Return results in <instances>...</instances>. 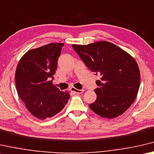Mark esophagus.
Instances as JSON below:
<instances>
[{
    "label": "esophagus",
    "mask_w": 154,
    "mask_h": 154,
    "mask_svg": "<svg viewBox=\"0 0 154 154\" xmlns=\"http://www.w3.org/2000/svg\"><path fill=\"white\" fill-rule=\"evenodd\" d=\"M70 89H71L72 91L74 92V94H82V93L84 91V90H83V89H75V88H74V87H72Z\"/></svg>",
    "instance_id": "esophagus-1"
}]
</instances>
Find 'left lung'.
Instances as JSON below:
<instances>
[{"instance_id":"obj_1","label":"left lung","mask_w":154,"mask_h":154,"mask_svg":"<svg viewBox=\"0 0 154 154\" xmlns=\"http://www.w3.org/2000/svg\"><path fill=\"white\" fill-rule=\"evenodd\" d=\"M73 48L87 67L100 75L94 90L97 99L89 107L103 118L122 115L134 102L140 74L135 59L112 43L100 41L87 45L73 44Z\"/></svg>"}]
</instances>
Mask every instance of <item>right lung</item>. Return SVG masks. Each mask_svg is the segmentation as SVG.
<instances>
[{
	"mask_svg": "<svg viewBox=\"0 0 154 154\" xmlns=\"http://www.w3.org/2000/svg\"><path fill=\"white\" fill-rule=\"evenodd\" d=\"M63 43H52L27 51L19 60L15 74L17 94L27 110L44 120L63 109L69 98L52 83Z\"/></svg>",
	"mask_w": 154,
	"mask_h": 154,
	"instance_id": "1",
	"label": "right lung"
}]
</instances>
